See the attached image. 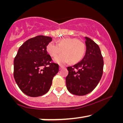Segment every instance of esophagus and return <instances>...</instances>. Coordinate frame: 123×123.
Listing matches in <instances>:
<instances>
[{
	"label": "esophagus",
	"mask_w": 123,
	"mask_h": 123,
	"mask_svg": "<svg viewBox=\"0 0 123 123\" xmlns=\"http://www.w3.org/2000/svg\"><path fill=\"white\" fill-rule=\"evenodd\" d=\"M62 67H63V66H62V65H59V69H61L62 68Z\"/></svg>",
	"instance_id": "esophagus-1"
}]
</instances>
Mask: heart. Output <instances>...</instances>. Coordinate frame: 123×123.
I'll use <instances>...</instances> for the list:
<instances>
[{
	"instance_id": "heart-1",
	"label": "heart",
	"mask_w": 123,
	"mask_h": 123,
	"mask_svg": "<svg viewBox=\"0 0 123 123\" xmlns=\"http://www.w3.org/2000/svg\"><path fill=\"white\" fill-rule=\"evenodd\" d=\"M46 50L52 57H56L61 51L63 54L55 58L58 63H66L69 61L71 64H77L83 59L86 54V45L83 42L76 38L65 37L58 40V44L49 42Z\"/></svg>"
}]
</instances>
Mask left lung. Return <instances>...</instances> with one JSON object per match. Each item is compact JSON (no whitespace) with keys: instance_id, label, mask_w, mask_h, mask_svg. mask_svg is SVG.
Instances as JSON below:
<instances>
[{"instance_id":"1","label":"left lung","mask_w":123,"mask_h":123,"mask_svg":"<svg viewBox=\"0 0 123 123\" xmlns=\"http://www.w3.org/2000/svg\"><path fill=\"white\" fill-rule=\"evenodd\" d=\"M85 38V56L79 63L67 67V88L71 93L78 96H83L93 91L103 74L104 59L99 47L91 38Z\"/></svg>"}]
</instances>
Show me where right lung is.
Wrapping results in <instances>:
<instances>
[{"instance_id": "right-lung-1", "label": "right lung", "mask_w": 123, "mask_h": 123, "mask_svg": "<svg viewBox=\"0 0 123 123\" xmlns=\"http://www.w3.org/2000/svg\"><path fill=\"white\" fill-rule=\"evenodd\" d=\"M52 38L37 36L27 40L18 49L13 61V77L24 94L38 97L50 89L59 65L51 62L46 46Z\"/></svg>"}]
</instances>
